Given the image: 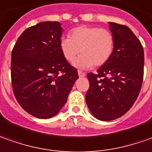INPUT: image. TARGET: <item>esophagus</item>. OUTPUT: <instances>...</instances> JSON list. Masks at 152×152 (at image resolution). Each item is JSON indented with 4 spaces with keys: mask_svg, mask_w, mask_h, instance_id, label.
Returning <instances> with one entry per match:
<instances>
[{
    "mask_svg": "<svg viewBox=\"0 0 152 152\" xmlns=\"http://www.w3.org/2000/svg\"><path fill=\"white\" fill-rule=\"evenodd\" d=\"M78 75H79V76H80V77H84V76H86V73L80 72V71H78Z\"/></svg>",
    "mask_w": 152,
    "mask_h": 152,
    "instance_id": "1",
    "label": "esophagus"
}]
</instances>
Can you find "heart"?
I'll return each instance as SVG.
<instances>
[{"label": "heart", "instance_id": "heart-1", "mask_svg": "<svg viewBox=\"0 0 152 152\" xmlns=\"http://www.w3.org/2000/svg\"><path fill=\"white\" fill-rule=\"evenodd\" d=\"M60 47L68 62H75L81 69L102 66L110 59L115 49V37L110 30L96 26H81L72 29L69 37L62 38Z\"/></svg>", "mask_w": 152, "mask_h": 152}]
</instances>
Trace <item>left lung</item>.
<instances>
[{"mask_svg": "<svg viewBox=\"0 0 152 152\" xmlns=\"http://www.w3.org/2000/svg\"><path fill=\"white\" fill-rule=\"evenodd\" d=\"M115 37L111 59L87 74L90 86L86 102L92 115L112 121L126 114L140 93L144 75V50L141 41L125 25L110 22Z\"/></svg>", "mask_w": 152, "mask_h": 152, "instance_id": "obj_1", "label": "left lung"}]
</instances>
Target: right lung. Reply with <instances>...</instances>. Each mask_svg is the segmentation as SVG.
<instances>
[{
	"instance_id": "right-lung-1",
	"label": "right lung",
	"mask_w": 152,
	"mask_h": 152,
	"mask_svg": "<svg viewBox=\"0 0 152 152\" xmlns=\"http://www.w3.org/2000/svg\"><path fill=\"white\" fill-rule=\"evenodd\" d=\"M58 21H44L27 28L11 52L12 89L17 102L37 118L56 115L67 101L78 73L60 47Z\"/></svg>"
}]
</instances>
